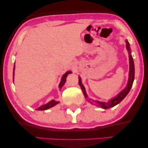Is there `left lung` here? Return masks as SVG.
<instances>
[{"label": "left lung", "instance_id": "obj_1", "mask_svg": "<svg viewBox=\"0 0 148 148\" xmlns=\"http://www.w3.org/2000/svg\"><path fill=\"white\" fill-rule=\"evenodd\" d=\"M126 48L127 50H128L129 52V79H128V83H127V85L124 90L119 93V94L117 95L116 96H115L114 98L111 99L110 101H108V102H99V101L92 100V99H89L88 102H90L91 104L96 105V106L100 107V108H104V109H108L110 108H112V107L116 106V104H118L120 103L121 101H122L123 99H124L128 93L130 91L131 87L133 86V81H134V77H135V66H134V62H133V59L132 57V55H131V48H130V45H129V42L126 40ZM79 84L82 88L83 94H84L85 98L86 99L88 98V95L86 94V90H85V87L84 85L82 84V79H81L80 77H79Z\"/></svg>", "mask_w": 148, "mask_h": 148}]
</instances>
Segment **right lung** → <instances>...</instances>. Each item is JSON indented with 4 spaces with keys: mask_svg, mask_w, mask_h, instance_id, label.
<instances>
[{
    "mask_svg": "<svg viewBox=\"0 0 148 148\" xmlns=\"http://www.w3.org/2000/svg\"><path fill=\"white\" fill-rule=\"evenodd\" d=\"M14 71H15V64H14V67H13V79H14ZM71 73V71H67L65 73H64L63 75V76L61 78V81H60V83L59 84V86H58V88H59L60 90H61L62 87L64 86V84H65L66 82V77H67V75ZM59 103V102H57V101L54 100H52L50 101V102H48L47 104H44L43 105V106H41L40 107H39V108H38L36 110H47V109L48 108H52V107H53L55 106V105H56L57 104H58Z\"/></svg>",
    "mask_w": 148,
    "mask_h": 148,
    "instance_id": "right-lung-1",
    "label": "right lung"
}]
</instances>
